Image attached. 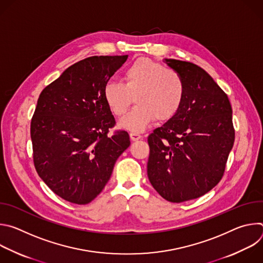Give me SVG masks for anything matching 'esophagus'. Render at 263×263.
I'll return each instance as SVG.
<instances>
[{
    "mask_svg": "<svg viewBox=\"0 0 263 263\" xmlns=\"http://www.w3.org/2000/svg\"><path fill=\"white\" fill-rule=\"evenodd\" d=\"M142 136L139 134V133H137V132H131L130 133V138H131V140H133V141H136V140H138V139H140Z\"/></svg>",
    "mask_w": 263,
    "mask_h": 263,
    "instance_id": "obj_1",
    "label": "esophagus"
}]
</instances>
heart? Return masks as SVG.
I'll use <instances>...</instances> for the list:
<instances>
[{"instance_id": "b5f03b06", "label": "heart", "mask_w": 263, "mask_h": 263, "mask_svg": "<svg viewBox=\"0 0 263 263\" xmlns=\"http://www.w3.org/2000/svg\"><path fill=\"white\" fill-rule=\"evenodd\" d=\"M184 93L185 84L179 72L147 58L138 59L125 69L123 83L109 81L103 89L105 103L116 117L126 114L134 98L136 106L119 126L137 133L155 118L171 119L179 110Z\"/></svg>"}]
</instances>
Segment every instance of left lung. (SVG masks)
I'll use <instances>...</instances> for the list:
<instances>
[{"label":"left lung","instance_id":"left-lung-1","mask_svg":"<svg viewBox=\"0 0 263 263\" xmlns=\"http://www.w3.org/2000/svg\"><path fill=\"white\" fill-rule=\"evenodd\" d=\"M180 73L185 93L176 114L147 137V177L166 201L202 197L220 181L235 132L228 96L202 67L164 59Z\"/></svg>","mask_w":263,"mask_h":263}]
</instances>
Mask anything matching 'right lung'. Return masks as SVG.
<instances>
[{
	"label": "right lung",
	"mask_w": 263,
	"mask_h": 263,
	"mask_svg": "<svg viewBox=\"0 0 263 263\" xmlns=\"http://www.w3.org/2000/svg\"><path fill=\"white\" fill-rule=\"evenodd\" d=\"M128 55L92 56L67 67L41 93L31 121L37 174L60 198L84 205L109 181L118 158L130 145L118 131L103 89Z\"/></svg>",
	"instance_id": "1"
}]
</instances>
